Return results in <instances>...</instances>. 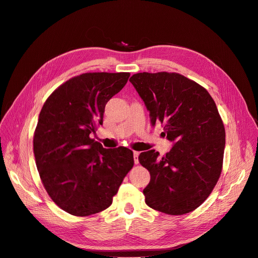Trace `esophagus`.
<instances>
[{"mask_svg":"<svg viewBox=\"0 0 258 258\" xmlns=\"http://www.w3.org/2000/svg\"><path fill=\"white\" fill-rule=\"evenodd\" d=\"M133 154H134V161H135V164H138V163H139V159H138V157H139V152L134 151V152H133Z\"/></svg>","mask_w":258,"mask_h":258,"instance_id":"esophagus-1","label":"esophagus"}]
</instances>
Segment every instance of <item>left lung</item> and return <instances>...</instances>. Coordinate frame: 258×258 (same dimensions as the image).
<instances>
[{"instance_id":"8db88e82","label":"left lung","mask_w":258,"mask_h":258,"mask_svg":"<svg viewBox=\"0 0 258 258\" xmlns=\"http://www.w3.org/2000/svg\"><path fill=\"white\" fill-rule=\"evenodd\" d=\"M130 81L174 145L165 156L155 150L138 159L151 173L145 203L170 215L194 211L206 201L223 169L225 126L208 91L179 73L142 72Z\"/></svg>"}]
</instances>
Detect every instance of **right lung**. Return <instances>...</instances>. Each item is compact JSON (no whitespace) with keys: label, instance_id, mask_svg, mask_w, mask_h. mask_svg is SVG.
Here are the masks:
<instances>
[{"label":"right lung","instance_id":"obj_1","mask_svg":"<svg viewBox=\"0 0 258 258\" xmlns=\"http://www.w3.org/2000/svg\"><path fill=\"white\" fill-rule=\"evenodd\" d=\"M128 72L84 73L50 95L39 113L33 153L49 197L63 211L89 216L110 207L134 166L127 147L103 148L90 137L104 107L127 83Z\"/></svg>","mask_w":258,"mask_h":258}]
</instances>
